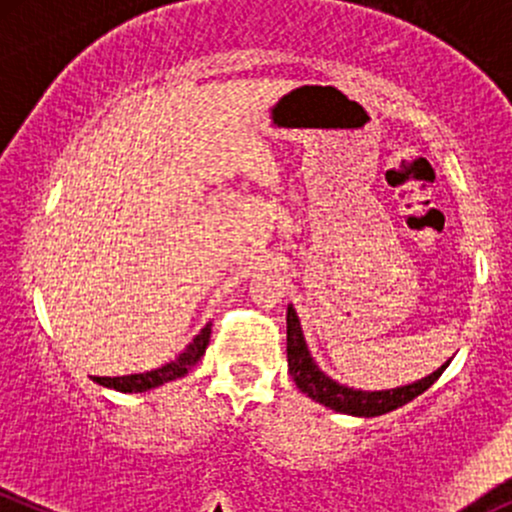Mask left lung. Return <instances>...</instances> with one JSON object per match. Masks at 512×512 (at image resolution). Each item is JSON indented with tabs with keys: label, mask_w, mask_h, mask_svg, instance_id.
I'll return each instance as SVG.
<instances>
[{
	"label": "left lung",
	"mask_w": 512,
	"mask_h": 512,
	"mask_svg": "<svg viewBox=\"0 0 512 512\" xmlns=\"http://www.w3.org/2000/svg\"><path fill=\"white\" fill-rule=\"evenodd\" d=\"M286 359H289L291 379H294V384L299 386L308 398L323 403L325 408H333L335 413L357 415V418H374V415H384L406 406V403L413 401L415 396L428 391L430 386L440 379V374L445 372L449 364L447 359V362L442 364V367H437L432 374L413 381V384L396 386V389H352V386L340 384V381H335L333 376H328L318 367L311 350H308L306 338H303L301 320L296 316V308L291 306V303L289 308H286Z\"/></svg>",
	"instance_id": "left-lung-1"
}]
</instances>
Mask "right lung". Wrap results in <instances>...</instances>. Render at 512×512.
Here are the masks:
<instances>
[{
	"mask_svg": "<svg viewBox=\"0 0 512 512\" xmlns=\"http://www.w3.org/2000/svg\"><path fill=\"white\" fill-rule=\"evenodd\" d=\"M209 338H211V325L206 323L201 328V333L179 352L172 362L162 364V367L150 369V372H140V374H126V376H92L99 386H106V389H114L121 393H143L150 389H157L162 384H170L174 379H182V376L189 374V369L194 364H199V359L204 357L206 347H209Z\"/></svg>",
	"mask_w": 512,
	"mask_h": 512,
	"instance_id": "1",
	"label": "right lung"
}]
</instances>
